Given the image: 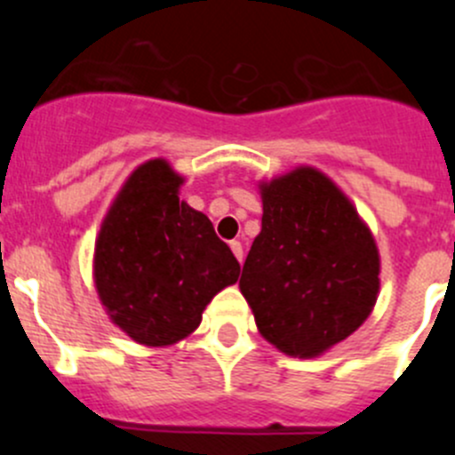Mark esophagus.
<instances>
[{"mask_svg": "<svg viewBox=\"0 0 455 455\" xmlns=\"http://www.w3.org/2000/svg\"><path fill=\"white\" fill-rule=\"evenodd\" d=\"M231 251H233V255L237 257V261L244 259V249H242L240 242H231Z\"/></svg>", "mask_w": 455, "mask_h": 455, "instance_id": "34e87169", "label": "esophagus"}]
</instances>
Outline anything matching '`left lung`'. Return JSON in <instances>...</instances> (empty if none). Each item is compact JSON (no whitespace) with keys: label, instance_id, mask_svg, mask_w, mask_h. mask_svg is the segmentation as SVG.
Segmentation results:
<instances>
[{"label":"left lung","instance_id":"8db88e82","mask_svg":"<svg viewBox=\"0 0 455 455\" xmlns=\"http://www.w3.org/2000/svg\"><path fill=\"white\" fill-rule=\"evenodd\" d=\"M261 231L240 291L279 352L315 359L363 325L380 288V255L350 198L301 164L261 180Z\"/></svg>","mask_w":455,"mask_h":455}]
</instances>
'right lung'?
<instances>
[{
  "label": "right lung",
  "mask_w": 455,
  "mask_h": 455,
  "mask_svg": "<svg viewBox=\"0 0 455 455\" xmlns=\"http://www.w3.org/2000/svg\"><path fill=\"white\" fill-rule=\"evenodd\" d=\"M185 178L164 158L123 182L94 244V286L109 321L140 346L189 337L222 288L240 277L231 249L178 198Z\"/></svg>",
  "instance_id": "right-lung-1"
}]
</instances>
